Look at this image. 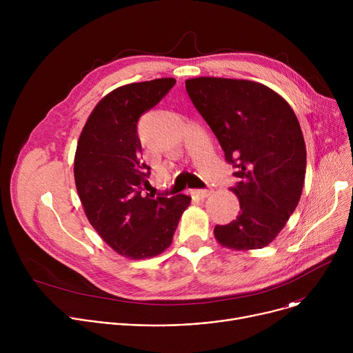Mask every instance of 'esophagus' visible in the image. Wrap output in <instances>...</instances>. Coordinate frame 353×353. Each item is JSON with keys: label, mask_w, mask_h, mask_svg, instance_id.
<instances>
[{"label": "esophagus", "mask_w": 353, "mask_h": 353, "mask_svg": "<svg viewBox=\"0 0 353 353\" xmlns=\"http://www.w3.org/2000/svg\"><path fill=\"white\" fill-rule=\"evenodd\" d=\"M191 194L203 199V198H207L208 195H211V191L210 190H192Z\"/></svg>", "instance_id": "esophagus-1"}]
</instances>
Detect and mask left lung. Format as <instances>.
Wrapping results in <instances>:
<instances>
[{
  "label": "left lung",
  "mask_w": 353,
  "mask_h": 353,
  "mask_svg": "<svg viewBox=\"0 0 353 353\" xmlns=\"http://www.w3.org/2000/svg\"><path fill=\"white\" fill-rule=\"evenodd\" d=\"M196 112L218 138L239 181L237 218L215 226L216 240L234 250L268 245L297 207L305 184L306 145L290 106L251 81L201 77L185 81Z\"/></svg>",
  "instance_id": "8db88e82"
}]
</instances>
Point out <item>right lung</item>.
Returning a JSON list of instances; mask_svg holds the SVG:
<instances>
[{
	"instance_id": "add662e5",
	"label": "right lung",
	"mask_w": 353,
	"mask_h": 353,
	"mask_svg": "<svg viewBox=\"0 0 353 353\" xmlns=\"http://www.w3.org/2000/svg\"><path fill=\"white\" fill-rule=\"evenodd\" d=\"M176 79L114 89L96 105L77 145L74 176L85 214L119 254L141 260L165 251L191 196L142 195L150 168L141 162L139 117L157 106Z\"/></svg>"
}]
</instances>
